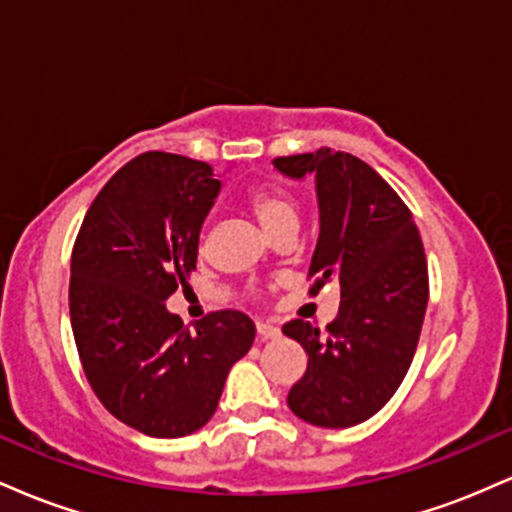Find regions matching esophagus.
I'll use <instances>...</instances> for the list:
<instances>
[{
	"instance_id": "34e87169",
	"label": "esophagus",
	"mask_w": 512,
	"mask_h": 512,
	"mask_svg": "<svg viewBox=\"0 0 512 512\" xmlns=\"http://www.w3.org/2000/svg\"><path fill=\"white\" fill-rule=\"evenodd\" d=\"M257 334H260L262 339H279L281 330L272 325V322H257Z\"/></svg>"
}]
</instances>
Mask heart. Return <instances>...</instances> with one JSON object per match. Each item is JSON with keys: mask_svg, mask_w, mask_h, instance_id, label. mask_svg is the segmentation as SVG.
Masks as SVG:
<instances>
[{"mask_svg": "<svg viewBox=\"0 0 512 512\" xmlns=\"http://www.w3.org/2000/svg\"><path fill=\"white\" fill-rule=\"evenodd\" d=\"M250 209L255 211V216L260 219V223L267 228L269 233H279L281 228L286 226H296L298 219V209L296 202L284 187L276 185H264L257 187L255 192L250 195Z\"/></svg>", "mask_w": 512, "mask_h": 512, "instance_id": "obj_1", "label": "heart"}]
</instances>
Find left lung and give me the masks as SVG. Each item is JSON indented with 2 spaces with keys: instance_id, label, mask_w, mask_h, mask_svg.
<instances>
[{
  "instance_id": "1",
  "label": "left lung",
  "mask_w": 512,
  "mask_h": 512,
  "mask_svg": "<svg viewBox=\"0 0 512 512\" xmlns=\"http://www.w3.org/2000/svg\"><path fill=\"white\" fill-rule=\"evenodd\" d=\"M274 168L296 180L315 175L310 293L330 281L342 291L325 332L305 320L284 325L308 354L286 402L313 426H356L390 402L414 358L428 303L424 243L407 204L361 158L320 149L274 158Z\"/></svg>"
}]
</instances>
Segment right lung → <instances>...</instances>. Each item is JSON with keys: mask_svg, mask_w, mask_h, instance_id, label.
Wrapping results in <instances>:
<instances>
[{"mask_svg": "<svg viewBox=\"0 0 512 512\" xmlns=\"http://www.w3.org/2000/svg\"><path fill=\"white\" fill-rule=\"evenodd\" d=\"M221 190L209 163L146 151L105 182L72 250L69 317L81 366L115 419L182 438L214 416L255 322L216 310L195 330L166 301L197 269L199 231Z\"/></svg>", "mask_w": 512, "mask_h": 512, "instance_id": "1", "label": "right lung"}]
</instances>
